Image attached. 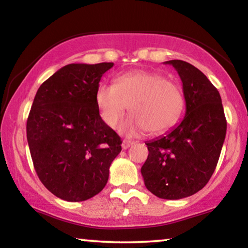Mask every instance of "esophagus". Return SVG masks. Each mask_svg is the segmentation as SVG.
Returning a JSON list of instances; mask_svg holds the SVG:
<instances>
[{
  "label": "esophagus",
  "mask_w": 248,
  "mask_h": 248,
  "mask_svg": "<svg viewBox=\"0 0 248 248\" xmlns=\"http://www.w3.org/2000/svg\"><path fill=\"white\" fill-rule=\"evenodd\" d=\"M134 142L131 141V140H123V142H122V149H124V150H126V149H128L131 147V145H133Z\"/></svg>",
  "instance_id": "esophagus-1"
}]
</instances>
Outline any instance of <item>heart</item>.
<instances>
[{
  "label": "heart",
  "mask_w": 248,
  "mask_h": 248,
  "mask_svg": "<svg viewBox=\"0 0 248 248\" xmlns=\"http://www.w3.org/2000/svg\"><path fill=\"white\" fill-rule=\"evenodd\" d=\"M94 103L101 121L109 127H115L128 106L132 114L118 130L134 137L147 130L160 134L171 128L182 116L185 98L181 87L162 74L135 70L118 76L114 84H98Z\"/></svg>",
  "instance_id": "b5f03b06"
}]
</instances>
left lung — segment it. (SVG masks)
Here are the masks:
<instances>
[{
	"mask_svg": "<svg viewBox=\"0 0 248 248\" xmlns=\"http://www.w3.org/2000/svg\"><path fill=\"white\" fill-rule=\"evenodd\" d=\"M165 63L174 66L182 80L185 116L164 137L145 143L149 155L141 174L152 194L178 200L195 194L211 178L227 121L219 91L201 71L181 60Z\"/></svg>",
	"mask_w": 248,
	"mask_h": 248,
	"instance_id": "left-lung-1",
	"label": "left lung"
}]
</instances>
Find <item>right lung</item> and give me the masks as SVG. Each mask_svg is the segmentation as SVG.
Segmentation results:
<instances>
[{
	"label": "right lung",
	"instance_id": "add662e5",
	"mask_svg": "<svg viewBox=\"0 0 248 248\" xmlns=\"http://www.w3.org/2000/svg\"><path fill=\"white\" fill-rule=\"evenodd\" d=\"M114 63L69 64L48 78L33 99L27 140L33 167L57 198L80 202L107 184L121 138L101 121L94 93Z\"/></svg>",
	"mask_w": 248,
	"mask_h": 248
}]
</instances>
